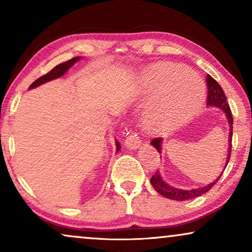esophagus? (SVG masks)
<instances>
[{
	"label": "esophagus",
	"mask_w": 252,
	"mask_h": 252,
	"mask_svg": "<svg viewBox=\"0 0 252 252\" xmlns=\"http://www.w3.org/2000/svg\"><path fill=\"white\" fill-rule=\"evenodd\" d=\"M141 144V139L139 136V134L136 132H132L130 134H128L125 140V146L128 149H136L139 148Z\"/></svg>",
	"instance_id": "obj_1"
}]
</instances>
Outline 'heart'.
Wrapping results in <instances>:
<instances>
[{
  "label": "heart",
  "mask_w": 252,
  "mask_h": 252,
  "mask_svg": "<svg viewBox=\"0 0 252 252\" xmlns=\"http://www.w3.org/2000/svg\"><path fill=\"white\" fill-rule=\"evenodd\" d=\"M141 84L148 92H160L157 108L170 115L178 125L188 122L202 108L205 99V86L202 79L182 65L157 63L151 65L141 77Z\"/></svg>",
  "instance_id": "heart-1"
}]
</instances>
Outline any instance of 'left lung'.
I'll list each match as a JSON object with an SVG mask.
<instances>
[{
  "label": "left lung",
  "mask_w": 252,
  "mask_h": 252,
  "mask_svg": "<svg viewBox=\"0 0 252 252\" xmlns=\"http://www.w3.org/2000/svg\"><path fill=\"white\" fill-rule=\"evenodd\" d=\"M206 86H208V97H206V105H210V106L212 105V106H217V108L222 109L226 113L227 119H228L230 132H229V139H228V155H227V161H226V166H227V164H228L229 158H230V153H232V136H233L232 111H230L228 102H227L226 95H225V93H223L222 88L220 87V85L218 84V82H217L210 74L206 75ZM151 146H154L157 149L158 153H160V149H161L160 137H157V139H154L153 141H151ZM220 177H221V174H220ZM220 177L217 179L215 182L205 186V187L191 189V190H182V189L171 187V186H168L166 182H164V180L161 179L159 172L158 171L155 172V174L151 177L150 182H151V185H153V187L155 188V190H156L157 192H159L160 195L165 196V197H167L170 199H175V201H186V199L195 198L199 195L208 192L210 189L213 187V185H216V182L219 180Z\"/></svg>",
  "instance_id": "obj_1"
}]
</instances>
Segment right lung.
<instances>
[{"label": "right lung", "instance_id": "1", "mask_svg": "<svg viewBox=\"0 0 252 252\" xmlns=\"http://www.w3.org/2000/svg\"><path fill=\"white\" fill-rule=\"evenodd\" d=\"M79 60H80V57H73V58H72V60L65 62V63H62V64L56 65V66H55L51 71L48 72V73L43 74L42 77L37 78L36 80L34 81L33 84L30 86V89L31 88H34V87H37V86L42 85V84H44V82H47V81L53 80V79H57V78L62 77V75H63L65 72H66L68 68H70L72 65H73L75 62L79 61ZM116 144H117V151H118L120 149V144L118 142H116Z\"/></svg>", "mask_w": 252, "mask_h": 252}]
</instances>
